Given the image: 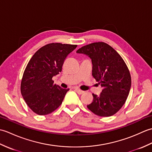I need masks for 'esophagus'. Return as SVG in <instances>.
I'll return each instance as SVG.
<instances>
[{"mask_svg": "<svg viewBox=\"0 0 152 152\" xmlns=\"http://www.w3.org/2000/svg\"><path fill=\"white\" fill-rule=\"evenodd\" d=\"M74 90H75V91L79 95H81V94H82V93H84V91H82V90H80V89H77V88H74Z\"/></svg>", "mask_w": 152, "mask_h": 152, "instance_id": "esophagus-1", "label": "esophagus"}]
</instances>
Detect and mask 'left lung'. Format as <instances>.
<instances>
[{
	"instance_id": "left-lung-1",
	"label": "left lung",
	"mask_w": 152,
	"mask_h": 152,
	"mask_svg": "<svg viewBox=\"0 0 152 152\" xmlns=\"http://www.w3.org/2000/svg\"><path fill=\"white\" fill-rule=\"evenodd\" d=\"M92 62V75L102 88L88 108L95 114L108 117L119 110L127 100L131 86L130 72L121 57L104 42L86 45L76 51Z\"/></svg>"
}]
</instances>
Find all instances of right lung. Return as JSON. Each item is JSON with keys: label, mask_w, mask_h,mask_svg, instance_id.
<instances>
[{"label": "right lung", "mask_w": 152, "mask_h": 152, "mask_svg": "<svg viewBox=\"0 0 152 152\" xmlns=\"http://www.w3.org/2000/svg\"><path fill=\"white\" fill-rule=\"evenodd\" d=\"M77 45L52 43L40 48L28 63L23 76L21 93L32 110L47 115L62 104L69 89H63L52 80L62 70L64 59Z\"/></svg>", "instance_id": "right-lung-1"}]
</instances>
